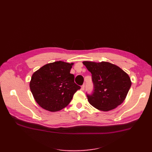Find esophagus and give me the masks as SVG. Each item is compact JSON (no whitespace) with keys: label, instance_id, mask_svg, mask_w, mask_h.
I'll list each match as a JSON object with an SVG mask.
<instances>
[{"label":"esophagus","instance_id":"esophagus-1","mask_svg":"<svg viewBox=\"0 0 152 152\" xmlns=\"http://www.w3.org/2000/svg\"><path fill=\"white\" fill-rule=\"evenodd\" d=\"M84 88H85V85L83 84V85L81 86V90H82V91H84Z\"/></svg>","mask_w":152,"mask_h":152}]
</instances>
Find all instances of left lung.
Masks as SVG:
<instances>
[{
	"mask_svg": "<svg viewBox=\"0 0 152 152\" xmlns=\"http://www.w3.org/2000/svg\"><path fill=\"white\" fill-rule=\"evenodd\" d=\"M83 63L91 73L94 84L92 94H87L90 104L103 111L121 105L131 86L129 75L109 62L84 61Z\"/></svg>",
	"mask_w": 152,
	"mask_h": 152,
	"instance_id": "8db88e82",
	"label": "left lung"
}]
</instances>
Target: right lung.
Masks as SVG:
<instances>
[{"label": "right lung", "mask_w": 152, "mask_h": 152, "mask_svg": "<svg viewBox=\"0 0 152 152\" xmlns=\"http://www.w3.org/2000/svg\"><path fill=\"white\" fill-rule=\"evenodd\" d=\"M73 63L61 61L48 63L33 73L29 83L31 91L40 107L52 112L66 107L81 87L70 73Z\"/></svg>", "instance_id": "1"}]
</instances>
